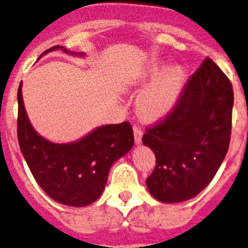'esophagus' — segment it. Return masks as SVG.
Returning a JSON list of instances; mask_svg holds the SVG:
<instances>
[{
	"instance_id": "34e87169",
	"label": "esophagus",
	"mask_w": 248,
	"mask_h": 248,
	"mask_svg": "<svg viewBox=\"0 0 248 248\" xmlns=\"http://www.w3.org/2000/svg\"><path fill=\"white\" fill-rule=\"evenodd\" d=\"M133 132H134V140H136V143H140V140H142V136H143V133H142V130H140V126L134 125L133 126Z\"/></svg>"
}]
</instances>
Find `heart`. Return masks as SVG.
<instances>
[{
  "mask_svg": "<svg viewBox=\"0 0 248 248\" xmlns=\"http://www.w3.org/2000/svg\"><path fill=\"white\" fill-rule=\"evenodd\" d=\"M166 66L164 64L151 65L140 75V82L150 83L138 97L137 108L140 116L146 120L162 118L177 105L186 86L187 74L183 66H173L162 74Z\"/></svg>",
  "mask_w": 248,
  "mask_h": 248,
  "instance_id": "1",
  "label": "heart"
}]
</instances>
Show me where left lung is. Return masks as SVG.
Masks as SVG:
<instances>
[{
    "label": "left lung",
    "instance_id": "8db88e82",
    "mask_svg": "<svg viewBox=\"0 0 248 248\" xmlns=\"http://www.w3.org/2000/svg\"><path fill=\"white\" fill-rule=\"evenodd\" d=\"M233 101L231 80L206 57L186 82L177 105L146 128L142 142L156 156L146 184L156 200L187 201L213 180L229 148Z\"/></svg>",
    "mask_w": 248,
    "mask_h": 248
}]
</instances>
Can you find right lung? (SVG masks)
Segmentation results:
<instances>
[{
	"instance_id": "add662e5",
	"label": "right lung",
	"mask_w": 248,
	"mask_h": 248,
	"mask_svg": "<svg viewBox=\"0 0 248 248\" xmlns=\"http://www.w3.org/2000/svg\"><path fill=\"white\" fill-rule=\"evenodd\" d=\"M59 48L69 52L62 46H53L42 55ZM17 104L19 146L39 187L62 205L83 207L94 202L104 191L112 164L133 147L132 125L123 122L98 126L73 143H52L33 129L24 108L21 83Z\"/></svg>"
}]
</instances>
